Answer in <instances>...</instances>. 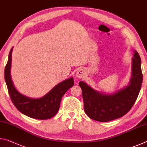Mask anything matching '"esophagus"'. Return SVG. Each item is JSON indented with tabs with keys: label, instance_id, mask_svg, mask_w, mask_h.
Returning <instances> with one entry per match:
<instances>
[{
	"label": "esophagus",
	"instance_id": "obj_1",
	"mask_svg": "<svg viewBox=\"0 0 147 147\" xmlns=\"http://www.w3.org/2000/svg\"><path fill=\"white\" fill-rule=\"evenodd\" d=\"M84 74H85V72H84V69H80L76 72V76L77 77H78L80 78H83L84 76Z\"/></svg>",
	"mask_w": 147,
	"mask_h": 147
}]
</instances>
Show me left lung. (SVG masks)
<instances>
[{
  "mask_svg": "<svg viewBox=\"0 0 147 147\" xmlns=\"http://www.w3.org/2000/svg\"><path fill=\"white\" fill-rule=\"evenodd\" d=\"M141 65L140 56L134 51L130 82L126 88L112 94L100 93L84 82H80L84 111L89 118L99 122H108L122 117L130 111L138 98L142 84Z\"/></svg>",
  "mask_w": 147,
  "mask_h": 147,
  "instance_id": "1",
  "label": "left lung"
}]
</instances>
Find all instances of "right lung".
Here are the masks:
<instances>
[{
    "label": "right lung",
    "mask_w": 147,
    "mask_h": 147,
    "mask_svg": "<svg viewBox=\"0 0 147 147\" xmlns=\"http://www.w3.org/2000/svg\"><path fill=\"white\" fill-rule=\"evenodd\" d=\"M12 50L13 47L9 51L8 60L4 70L5 81L12 102L20 112L29 117L41 120L52 118L59 110L62 96L73 86V77L57 84L41 98H31L24 96L15 88L11 78Z\"/></svg>",
    "instance_id": "add662e5"
}]
</instances>
